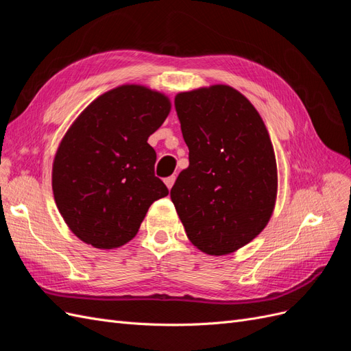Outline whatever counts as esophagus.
I'll return each mask as SVG.
<instances>
[{
    "instance_id": "34e87169",
    "label": "esophagus",
    "mask_w": 351,
    "mask_h": 351,
    "mask_svg": "<svg viewBox=\"0 0 351 351\" xmlns=\"http://www.w3.org/2000/svg\"><path fill=\"white\" fill-rule=\"evenodd\" d=\"M164 182H165V184H167V187H168V189H171V187H173V184H174V182H176V176L167 177V178L164 180Z\"/></svg>"
}]
</instances>
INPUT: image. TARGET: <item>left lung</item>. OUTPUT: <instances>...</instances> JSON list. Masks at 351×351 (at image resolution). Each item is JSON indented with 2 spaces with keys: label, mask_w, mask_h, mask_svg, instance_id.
<instances>
[{
  "label": "left lung",
  "mask_w": 351,
  "mask_h": 351,
  "mask_svg": "<svg viewBox=\"0 0 351 351\" xmlns=\"http://www.w3.org/2000/svg\"><path fill=\"white\" fill-rule=\"evenodd\" d=\"M189 147L171 200L186 234L208 254H228L267 227L277 197V161L259 112L226 84L178 93Z\"/></svg>",
  "instance_id": "obj_1"
}]
</instances>
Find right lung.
Here are the masks:
<instances>
[{
	"mask_svg": "<svg viewBox=\"0 0 351 351\" xmlns=\"http://www.w3.org/2000/svg\"><path fill=\"white\" fill-rule=\"evenodd\" d=\"M165 95L124 84L101 95L66 133L52 167L60 214L82 241L120 247L139 231L147 209L168 195L155 177L147 137L165 121Z\"/></svg>",
	"mask_w": 351,
	"mask_h": 351,
	"instance_id": "right-lung-1",
	"label": "right lung"
}]
</instances>
